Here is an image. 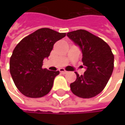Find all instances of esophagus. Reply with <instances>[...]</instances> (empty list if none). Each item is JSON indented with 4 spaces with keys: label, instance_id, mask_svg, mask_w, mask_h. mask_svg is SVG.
<instances>
[{
    "label": "esophagus",
    "instance_id": "esophagus-1",
    "mask_svg": "<svg viewBox=\"0 0 125 125\" xmlns=\"http://www.w3.org/2000/svg\"><path fill=\"white\" fill-rule=\"evenodd\" d=\"M59 71H60V72L61 73V74H66L67 72V71H65L64 69H62V68H60V70H59Z\"/></svg>",
    "mask_w": 125,
    "mask_h": 125
}]
</instances>
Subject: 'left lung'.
<instances>
[{
    "label": "left lung",
    "instance_id": "left-lung-1",
    "mask_svg": "<svg viewBox=\"0 0 125 125\" xmlns=\"http://www.w3.org/2000/svg\"><path fill=\"white\" fill-rule=\"evenodd\" d=\"M67 37L80 48L85 68L84 74L76 72V79L70 84L71 90L81 98H91L99 94L113 73L114 55L110 46L99 38L85 30L67 33Z\"/></svg>",
    "mask_w": 125,
    "mask_h": 125
}]
</instances>
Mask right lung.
Returning <instances> with one entry per match:
<instances>
[{"mask_svg": "<svg viewBox=\"0 0 125 125\" xmlns=\"http://www.w3.org/2000/svg\"><path fill=\"white\" fill-rule=\"evenodd\" d=\"M65 35L66 33L44 28L24 37L16 46L10 60V72L23 95L38 98L50 92L60 72L42 69L43 60L49 56L55 42Z\"/></svg>", "mask_w": 125, "mask_h": 125, "instance_id": "1", "label": "right lung"}]
</instances>
